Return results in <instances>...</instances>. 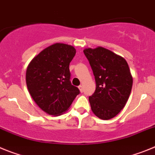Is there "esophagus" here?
<instances>
[{
	"label": "esophagus",
	"instance_id": "34e87169",
	"mask_svg": "<svg viewBox=\"0 0 155 155\" xmlns=\"http://www.w3.org/2000/svg\"><path fill=\"white\" fill-rule=\"evenodd\" d=\"M78 88H79V90H80L81 92H83V86L82 85L78 86Z\"/></svg>",
	"mask_w": 155,
	"mask_h": 155
}]
</instances>
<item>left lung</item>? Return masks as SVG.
Instances as JSON below:
<instances>
[{
    "mask_svg": "<svg viewBox=\"0 0 155 155\" xmlns=\"http://www.w3.org/2000/svg\"><path fill=\"white\" fill-rule=\"evenodd\" d=\"M93 71L96 88L88 98L91 110L101 120L113 118L124 109L133 86L127 61L102 46L84 50Z\"/></svg>",
    "mask_w": 155,
    "mask_h": 155,
    "instance_id": "1",
    "label": "left lung"
}]
</instances>
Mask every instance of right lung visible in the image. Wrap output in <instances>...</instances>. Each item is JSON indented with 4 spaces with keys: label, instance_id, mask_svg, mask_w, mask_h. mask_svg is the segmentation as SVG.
Masks as SVG:
<instances>
[{
    "label": "right lung",
    "instance_id": "add662e5",
    "mask_svg": "<svg viewBox=\"0 0 155 155\" xmlns=\"http://www.w3.org/2000/svg\"><path fill=\"white\" fill-rule=\"evenodd\" d=\"M75 53L74 46L57 42L42 50L28 64L25 75L28 92L47 114H63L80 93L70 81L69 65Z\"/></svg>",
    "mask_w": 155,
    "mask_h": 155
}]
</instances>
